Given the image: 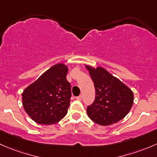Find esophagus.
Instances as JSON below:
<instances>
[{
	"label": "esophagus",
	"mask_w": 157,
	"mask_h": 157,
	"mask_svg": "<svg viewBox=\"0 0 157 157\" xmlns=\"http://www.w3.org/2000/svg\"><path fill=\"white\" fill-rule=\"evenodd\" d=\"M76 99L78 100V101H82V95H79V96L76 97Z\"/></svg>",
	"instance_id": "1"
}]
</instances>
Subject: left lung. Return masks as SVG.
Instances as JSON below:
<instances>
[{"mask_svg":"<svg viewBox=\"0 0 157 157\" xmlns=\"http://www.w3.org/2000/svg\"><path fill=\"white\" fill-rule=\"evenodd\" d=\"M94 84L96 96L87 108V113L95 123L109 125L128 113L134 102L132 90L102 67L85 66Z\"/></svg>","mask_w":157,"mask_h":157,"instance_id":"8db88e82","label":"left lung"}]
</instances>
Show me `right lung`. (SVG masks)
<instances>
[{
    "mask_svg": "<svg viewBox=\"0 0 157 157\" xmlns=\"http://www.w3.org/2000/svg\"><path fill=\"white\" fill-rule=\"evenodd\" d=\"M67 72V66L56 64L23 90L22 106L35 122L52 125L67 115L72 96Z\"/></svg>",
    "mask_w": 157,
    "mask_h": 157,
    "instance_id": "right-lung-1",
    "label": "right lung"
}]
</instances>
